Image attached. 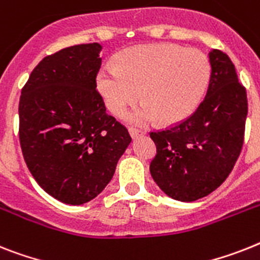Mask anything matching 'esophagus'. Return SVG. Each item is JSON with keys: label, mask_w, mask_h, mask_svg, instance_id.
<instances>
[{"label": "esophagus", "mask_w": 260, "mask_h": 260, "mask_svg": "<svg viewBox=\"0 0 260 260\" xmlns=\"http://www.w3.org/2000/svg\"><path fill=\"white\" fill-rule=\"evenodd\" d=\"M128 134H130V137H132L133 139H135V138H138V137H142L145 133L141 132V130H138V128L130 127V128H128Z\"/></svg>", "instance_id": "esophagus-1"}]
</instances>
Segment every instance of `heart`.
I'll list each match as a JSON object with an SVG mask.
<instances>
[{
	"label": "heart",
	"mask_w": 260,
	"mask_h": 260,
	"mask_svg": "<svg viewBox=\"0 0 260 260\" xmlns=\"http://www.w3.org/2000/svg\"><path fill=\"white\" fill-rule=\"evenodd\" d=\"M211 76L207 55L198 49L174 44H149L121 51L115 66L98 74V90L113 114H121L138 98L143 104L126 118L149 125L159 118L174 123L191 114L201 104Z\"/></svg>",
	"instance_id": "1"
}]
</instances>
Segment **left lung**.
<instances>
[{
	"label": "left lung",
	"instance_id": "left-lung-1",
	"mask_svg": "<svg viewBox=\"0 0 260 260\" xmlns=\"http://www.w3.org/2000/svg\"><path fill=\"white\" fill-rule=\"evenodd\" d=\"M211 76L205 100L187 119L150 133L156 155L150 173L170 198L194 202L226 181L243 146L246 89L226 53H209Z\"/></svg>",
	"mask_w": 260,
	"mask_h": 260
}]
</instances>
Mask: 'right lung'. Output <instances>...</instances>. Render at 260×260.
Returning a JSON list of instances; mask_svg holds the SVG:
<instances>
[{"mask_svg":"<svg viewBox=\"0 0 260 260\" xmlns=\"http://www.w3.org/2000/svg\"><path fill=\"white\" fill-rule=\"evenodd\" d=\"M101 50L94 42L45 57L19 98V143L27 169L45 191L68 205L101 194L132 142L96 91Z\"/></svg>","mask_w":260,"mask_h":260,"instance_id":"add662e5","label":"right lung"}]
</instances>
